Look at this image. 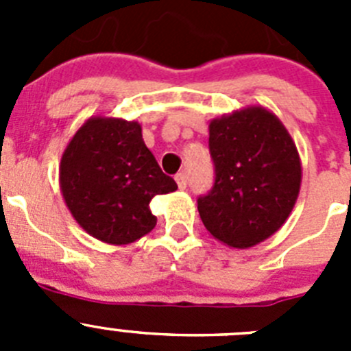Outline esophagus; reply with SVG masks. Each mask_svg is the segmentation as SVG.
I'll return each instance as SVG.
<instances>
[{"instance_id":"1","label":"esophagus","mask_w":351,"mask_h":351,"mask_svg":"<svg viewBox=\"0 0 351 351\" xmlns=\"http://www.w3.org/2000/svg\"><path fill=\"white\" fill-rule=\"evenodd\" d=\"M176 182H178L179 190H184L186 184H188V182H186V173L184 172H179L178 176H176Z\"/></svg>"}]
</instances>
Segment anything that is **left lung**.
I'll return each mask as SVG.
<instances>
[{
    "mask_svg": "<svg viewBox=\"0 0 351 351\" xmlns=\"http://www.w3.org/2000/svg\"><path fill=\"white\" fill-rule=\"evenodd\" d=\"M216 181L198 214L216 241L247 250L274 235L297 202L302 181L297 145L280 117L247 105L209 123Z\"/></svg>",
    "mask_w": 351,
    "mask_h": 351,
    "instance_id": "1",
    "label": "left lung"
}]
</instances>
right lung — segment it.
<instances>
[{"label": "right lung", "instance_id": "1", "mask_svg": "<svg viewBox=\"0 0 351 351\" xmlns=\"http://www.w3.org/2000/svg\"><path fill=\"white\" fill-rule=\"evenodd\" d=\"M60 188L73 219L112 246L135 243L156 226L149 202L178 184L161 172L137 121L91 116L63 151Z\"/></svg>", "mask_w": 351, "mask_h": 351}]
</instances>
